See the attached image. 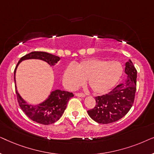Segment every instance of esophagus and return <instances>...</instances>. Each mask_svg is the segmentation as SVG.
I'll list each match as a JSON object with an SVG mask.
<instances>
[{
  "label": "esophagus",
  "instance_id": "esophagus-1",
  "mask_svg": "<svg viewBox=\"0 0 154 154\" xmlns=\"http://www.w3.org/2000/svg\"><path fill=\"white\" fill-rule=\"evenodd\" d=\"M75 96L77 97H85V95L83 93H75Z\"/></svg>",
  "mask_w": 154,
  "mask_h": 154
}]
</instances>
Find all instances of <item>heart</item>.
Here are the masks:
<instances>
[{"mask_svg":"<svg viewBox=\"0 0 154 154\" xmlns=\"http://www.w3.org/2000/svg\"><path fill=\"white\" fill-rule=\"evenodd\" d=\"M123 73V65L119 61L90 58L81 61L76 66L68 65L63 73V83L68 89L74 90L87 79L92 92L102 94L116 85Z\"/></svg>","mask_w":154,"mask_h":154,"instance_id":"heart-1","label":"heart"}]
</instances>
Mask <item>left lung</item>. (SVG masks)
I'll return each instance as SVG.
<instances>
[{"instance_id":"8db88e82","label":"left lung","mask_w":154,"mask_h":154,"mask_svg":"<svg viewBox=\"0 0 154 154\" xmlns=\"http://www.w3.org/2000/svg\"><path fill=\"white\" fill-rule=\"evenodd\" d=\"M127 79L109 94L95 97L94 108L88 111V115L98 123L108 124L122 119L133 104L136 92L137 70L132 61L125 63Z\"/></svg>"}]
</instances>
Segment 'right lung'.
<instances>
[{
  "mask_svg": "<svg viewBox=\"0 0 154 154\" xmlns=\"http://www.w3.org/2000/svg\"><path fill=\"white\" fill-rule=\"evenodd\" d=\"M41 60L47 62L50 66H54L60 60V57L45 52H31L22 57L14 69V79L17 101L22 110L33 121L43 125H50L55 123L64 113L69 99L73 97V94L64 90H55L50 92L45 101L38 104H28L17 91L16 85L15 73L18 65L22 61L26 60Z\"/></svg>",
  "mask_w": 154,
  "mask_h": 154,
  "instance_id": "obj_1",
  "label": "right lung"
}]
</instances>
